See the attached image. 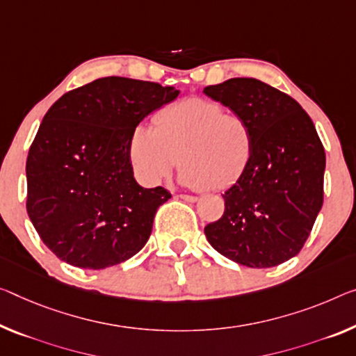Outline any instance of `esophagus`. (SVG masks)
<instances>
[{"mask_svg": "<svg viewBox=\"0 0 356 356\" xmlns=\"http://www.w3.org/2000/svg\"><path fill=\"white\" fill-rule=\"evenodd\" d=\"M178 199H181V200H186V202H191V204H194V202H197L199 199H197L195 195H188V194H178L177 195Z\"/></svg>", "mask_w": 356, "mask_h": 356, "instance_id": "34e87169", "label": "esophagus"}]
</instances>
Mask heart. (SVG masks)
<instances>
[{"instance_id": "b5f03b06", "label": "heart", "mask_w": 356, "mask_h": 356, "mask_svg": "<svg viewBox=\"0 0 356 356\" xmlns=\"http://www.w3.org/2000/svg\"><path fill=\"white\" fill-rule=\"evenodd\" d=\"M253 152L247 118L197 97L163 108L156 129L138 125L130 140L134 170L146 184L162 181L179 161V181L188 188L227 189L247 170Z\"/></svg>"}]
</instances>
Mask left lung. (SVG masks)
<instances>
[{
  "instance_id": "1",
  "label": "left lung",
  "mask_w": 356,
  "mask_h": 356,
  "mask_svg": "<svg viewBox=\"0 0 356 356\" xmlns=\"http://www.w3.org/2000/svg\"><path fill=\"white\" fill-rule=\"evenodd\" d=\"M204 94L248 119L254 152L226 193L220 220L205 226L218 253L266 269L296 256L323 205L326 156L302 106L254 78H232Z\"/></svg>"
}]
</instances>
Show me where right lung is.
<instances>
[{
  "label": "right lung",
  "mask_w": 356,
  "mask_h": 356,
  "mask_svg": "<svg viewBox=\"0 0 356 356\" xmlns=\"http://www.w3.org/2000/svg\"><path fill=\"white\" fill-rule=\"evenodd\" d=\"M181 90L109 76L49 108L26 157V211L46 247L81 269L121 264L145 247L172 194L136 183L134 130Z\"/></svg>",
  "instance_id": "obj_1"
}]
</instances>
